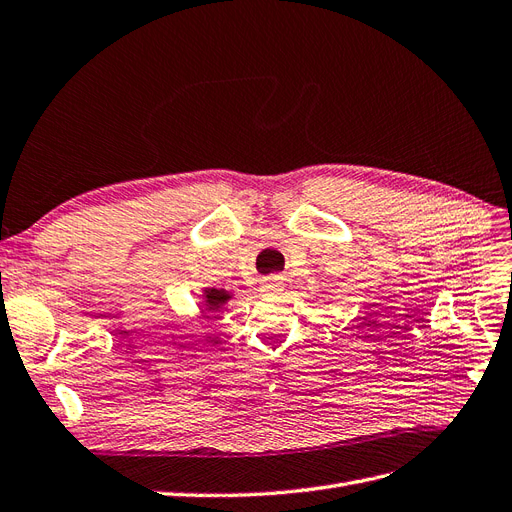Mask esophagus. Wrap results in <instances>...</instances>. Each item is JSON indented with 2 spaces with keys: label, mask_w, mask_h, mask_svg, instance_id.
Segmentation results:
<instances>
[{
  "label": "esophagus",
  "mask_w": 512,
  "mask_h": 512,
  "mask_svg": "<svg viewBox=\"0 0 512 512\" xmlns=\"http://www.w3.org/2000/svg\"><path fill=\"white\" fill-rule=\"evenodd\" d=\"M260 290L265 294H280L284 290V280L280 275H269V277H265V280H262Z\"/></svg>",
  "instance_id": "1"
}]
</instances>
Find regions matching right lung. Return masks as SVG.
Segmentation results:
<instances>
[{
  "label": "right lung",
  "mask_w": 512,
  "mask_h": 512,
  "mask_svg": "<svg viewBox=\"0 0 512 512\" xmlns=\"http://www.w3.org/2000/svg\"><path fill=\"white\" fill-rule=\"evenodd\" d=\"M230 299V294L226 290H215V288H209L205 290V303H207V309H213V312H218V309Z\"/></svg>",
  "instance_id": "obj_1"
}]
</instances>
